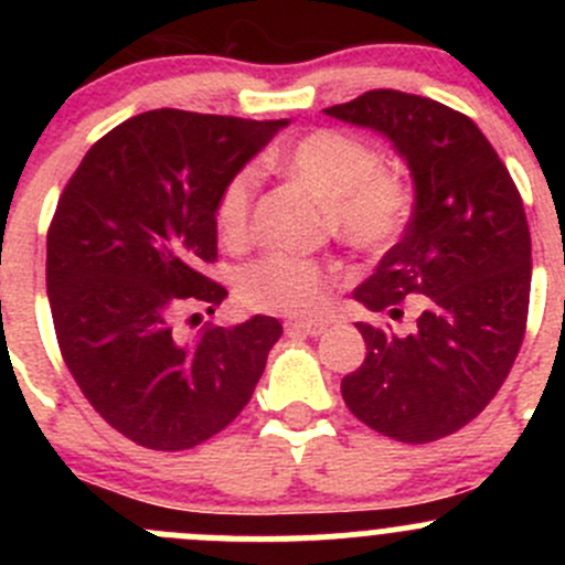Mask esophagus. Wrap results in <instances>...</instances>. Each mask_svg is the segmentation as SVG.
<instances>
[{
    "instance_id": "esophagus-1",
    "label": "esophagus",
    "mask_w": 565,
    "mask_h": 565,
    "mask_svg": "<svg viewBox=\"0 0 565 565\" xmlns=\"http://www.w3.org/2000/svg\"><path fill=\"white\" fill-rule=\"evenodd\" d=\"M322 330H324L322 322H303V319L287 322V333H295V335H319Z\"/></svg>"
}]
</instances>
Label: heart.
I'll use <instances>...</instances> for the list:
<instances>
[{"label":"heart","mask_w":565,"mask_h":565,"mask_svg":"<svg viewBox=\"0 0 565 565\" xmlns=\"http://www.w3.org/2000/svg\"><path fill=\"white\" fill-rule=\"evenodd\" d=\"M284 169L330 207L335 232L363 250L388 248L409 215V188L380 169L374 147L341 130H315L284 152ZM256 174L232 177L215 204V224L226 243L248 235ZM330 270L306 256L270 250L243 267L237 295L248 309L270 315H317L328 292Z\"/></svg>","instance_id":"obj_1"}]
</instances>
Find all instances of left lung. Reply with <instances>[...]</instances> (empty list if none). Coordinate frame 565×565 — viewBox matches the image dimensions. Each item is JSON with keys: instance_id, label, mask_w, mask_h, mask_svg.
<instances>
[{"instance_id": "left-lung-1", "label": "left lung", "mask_w": 565, "mask_h": 565, "mask_svg": "<svg viewBox=\"0 0 565 565\" xmlns=\"http://www.w3.org/2000/svg\"><path fill=\"white\" fill-rule=\"evenodd\" d=\"M324 114L391 141L413 177L402 241L355 289L369 311H424L407 335L358 322L366 361L341 380L355 418L398 443H431L470 424L509 377L525 339L530 230L522 196L465 114L372 89Z\"/></svg>"}]
</instances>
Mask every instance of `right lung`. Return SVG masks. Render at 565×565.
Masks as SVG:
<instances>
[{
	"label": "right lung",
	"mask_w": 565,
	"mask_h": 565,
	"mask_svg": "<svg viewBox=\"0 0 565 565\" xmlns=\"http://www.w3.org/2000/svg\"><path fill=\"white\" fill-rule=\"evenodd\" d=\"M289 119L156 108L89 147L45 243V289L62 358L106 424L182 451L241 415L281 339L276 317L182 335L177 317L215 311L221 191ZM199 317V315H193Z\"/></svg>",
	"instance_id": "add662e5"
}]
</instances>
